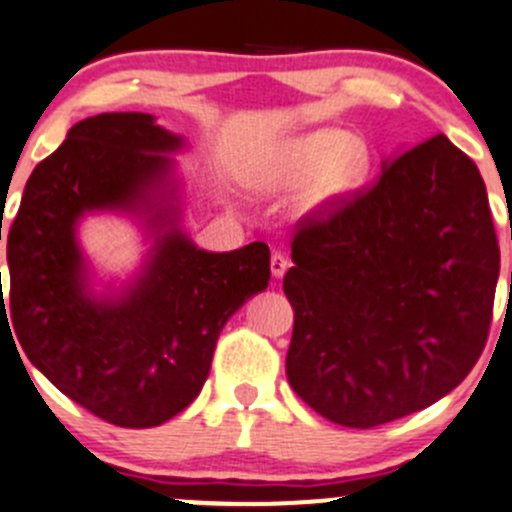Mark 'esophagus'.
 <instances>
[{
    "label": "esophagus",
    "instance_id": "1",
    "mask_svg": "<svg viewBox=\"0 0 512 512\" xmlns=\"http://www.w3.org/2000/svg\"><path fill=\"white\" fill-rule=\"evenodd\" d=\"M291 268V258H288L286 254H281V251H276V254L271 256V273L276 278H283V273Z\"/></svg>",
    "mask_w": 512,
    "mask_h": 512
}]
</instances>
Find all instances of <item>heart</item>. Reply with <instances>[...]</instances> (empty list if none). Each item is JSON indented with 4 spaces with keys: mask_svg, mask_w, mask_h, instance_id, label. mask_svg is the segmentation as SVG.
<instances>
[{
    "mask_svg": "<svg viewBox=\"0 0 512 512\" xmlns=\"http://www.w3.org/2000/svg\"><path fill=\"white\" fill-rule=\"evenodd\" d=\"M367 170L370 152L365 142L345 130L323 128L288 142L273 184L295 189L313 182L310 207L325 209L350 197L365 182Z\"/></svg>",
    "mask_w": 512,
    "mask_h": 512,
    "instance_id": "heart-1",
    "label": "heart"
}]
</instances>
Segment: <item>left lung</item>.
<instances>
[{"instance_id":"8db88e82","label":"left lung","mask_w":512,"mask_h":512,"mask_svg":"<svg viewBox=\"0 0 512 512\" xmlns=\"http://www.w3.org/2000/svg\"><path fill=\"white\" fill-rule=\"evenodd\" d=\"M295 229L286 374L310 409L372 429L466 379L500 273L486 184L466 152L434 135Z\"/></svg>"}]
</instances>
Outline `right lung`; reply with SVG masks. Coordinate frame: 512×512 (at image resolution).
I'll use <instances>...</instances> for the list:
<instances>
[{"label":"right lung","mask_w":512,"mask_h":512,"mask_svg":"<svg viewBox=\"0 0 512 512\" xmlns=\"http://www.w3.org/2000/svg\"><path fill=\"white\" fill-rule=\"evenodd\" d=\"M182 145L147 113L81 120L31 172L9 229V310L26 357L68 399L125 429L160 426L194 402L221 328L271 278L263 241L212 254L179 229L167 155ZM91 211L138 213L156 234L120 296L87 288L75 226Z\"/></svg>","instance_id":"1"}]
</instances>
